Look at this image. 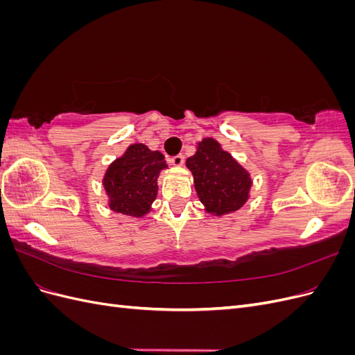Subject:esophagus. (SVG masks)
<instances>
[{"mask_svg": "<svg viewBox=\"0 0 355 355\" xmlns=\"http://www.w3.org/2000/svg\"><path fill=\"white\" fill-rule=\"evenodd\" d=\"M170 163L173 164L175 167H180V166H184V163H185V157L182 155V154H178V155H175L173 158L170 159Z\"/></svg>", "mask_w": 355, "mask_h": 355, "instance_id": "1", "label": "esophagus"}]
</instances>
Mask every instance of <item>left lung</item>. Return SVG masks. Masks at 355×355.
<instances>
[{
	"label": "left lung",
	"instance_id": "left-lung-1",
	"mask_svg": "<svg viewBox=\"0 0 355 355\" xmlns=\"http://www.w3.org/2000/svg\"><path fill=\"white\" fill-rule=\"evenodd\" d=\"M187 167L194 176L204 210L214 216L241 209L250 197V173L213 137L197 144V151L187 159Z\"/></svg>",
	"mask_w": 355,
	"mask_h": 355
}]
</instances>
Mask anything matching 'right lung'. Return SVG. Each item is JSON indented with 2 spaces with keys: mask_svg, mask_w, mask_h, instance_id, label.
<instances>
[{
  "mask_svg": "<svg viewBox=\"0 0 355 355\" xmlns=\"http://www.w3.org/2000/svg\"><path fill=\"white\" fill-rule=\"evenodd\" d=\"M167 168L164 155L144 144H133L114 159L103 176V188L112 211L142 218L151 211L158 194L159 171Z\"/></svg>",
  "mask_w": 355,
  "mask_h": 355,
  "instance_id": "1",
  "label": "right lung"
}]
</instances>
